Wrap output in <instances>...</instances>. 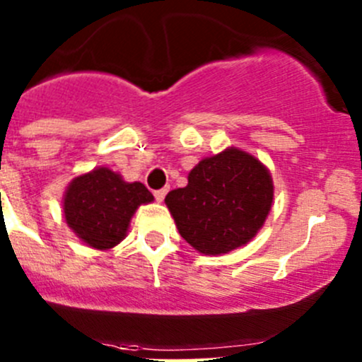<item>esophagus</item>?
<instances>
[{
    "instance_id": "1",
    "label": "esophagus",
    "mask_w": 362,
    "mask_h": 362,
    "mask_svg": "<svg viewBox=\"0 0 362 362\" xmlns=\"http://www.w3.org/2000/svg\"><path fill=\"white\" fill-rule=\"evenodd\" d=\"M166 189H159V191H156L154 192V196H156V199H158L159 203H163V199H164V196H166Z\"/></svg>"
}]
</instances>
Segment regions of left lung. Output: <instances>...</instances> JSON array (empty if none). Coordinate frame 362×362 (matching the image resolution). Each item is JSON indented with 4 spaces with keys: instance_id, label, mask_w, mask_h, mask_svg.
<instances>
[{
    "instance_id": "1",
    "label": "left lung",
    "mask_w": 362,
    "mask_h": 362,
    "mask_svg": "<svg viewBox=\"0 0 362 362\" xmlns=\"http://www.w3.org/2000/svg\"><path fill=\"white\" fill-rule=\"evenodd\" d=\"M273 192L268 168L250 152L228 147L199 160L187 185L168 192L164 203L189 245L199 254L221 255L261 231Z\"/></svg>"
}]
</instances>
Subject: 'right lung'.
Returning <instances> with one entry per match:
<instances>
[{
	"label": "right lung",
	"instance_id": "obj_1",
	"mask_svg": "<svg viewBox=\"0 0 362 362\" xmlns=\"http://www.w3.org/2000/svg\"><path fill=\"white\" fill-rule=\"evenodd\" d=\"M154 202L141 182H126L107 166L76 175L63 196L68 228L86 245L110 250L127 235L138 206Z\"/></svg>",
	"mask_w": 362,
	"mask_h": 362
}]
</instances>
